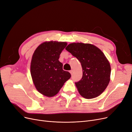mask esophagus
I'll list each match as a JSON object with an SVG mask.
<instances>
[{"label": "esophagus", "mask_w": 132, "mask_h": 132, "mask_svg": "<svg viewBox=\"0 0 132 132\" xmlns=\"http://www.w3.org/2000/svg\"><path fill=\"white\" fill-rule=\"evenodd\" d=\"M70 73H71V75H72V73H73V70H70Z\"/></svg>", "instance_id": "34e87169"}]
</instances>
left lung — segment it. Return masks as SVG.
<instances>
[{
	"instance_id": "1",
	"label": "left lung",
	"mask_w": 132,
	"mask_h": 132,
	"mask_svg": "<svg viewBox=\"0 0 132 132\" xmlns=\"http://www.w3.org/2000/svg\"><path fill=\"white\" fill-rule=\"evenodd\" d=\"M65 49L79 60L82 67V78L75 83L80 95L86 99L101 95L109 85L111 71L104 54L89 43H72Z\"/></svg>"
}]
</instances>
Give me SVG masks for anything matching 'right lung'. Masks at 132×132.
Listing matches in <instances>:
<instances>
[{
  "label": "right lung",
  "instance_id": "1",
  "mask_svg": "<svg viewBox=\"0 0 132 132\" xmlns=\"http://www.w3.org/2000/svg\"><path fill=\"white\" fill-rule=\"evenodd\" d=\"M67 45L65 42H45L33 55L30 74L36 90L44 96H55L71 77L69 72L63 70V64L59 60Z\"/></svg>",
  "mask_w": 132,
  "mask_h": 132
}]
</instances>
